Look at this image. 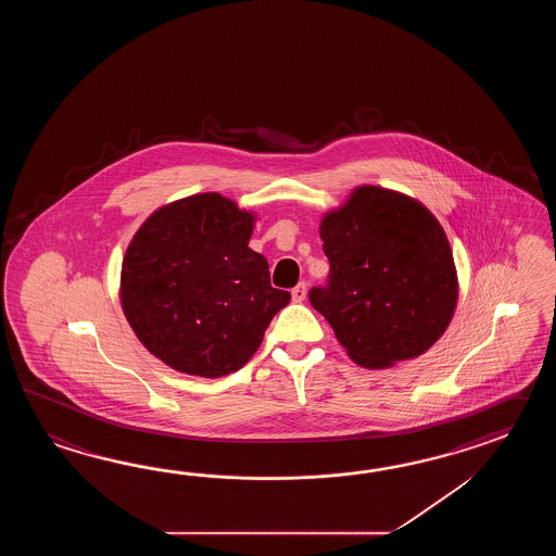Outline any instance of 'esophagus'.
I'll use <instances>...</instances> for the list:
<instances>
[{
	"mask_svg": "<svg viewBox=\"0 0 556 556\" xmlns=\"http://www.w3.org/2000/svg\"><path fill=\"white\" fill-rule=\"evenodd\" d=\"M306 294V283L300 282L295 286L294 290H292V300H294V302H304Z\"/></svg>",
	"mask_w": 556,
	"mask_h": 556,
	"instance_id": "34e87169",
	"label": "esophagus"
}]
</instances>
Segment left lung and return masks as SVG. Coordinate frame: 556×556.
<instances>
[{
  "label": "left lung",
  "instance_id": "1",
  "mask_svg": "<svg viewBox=\"0 0 556 556\" xmlns=\"http://www.w3.org/2000/svg\"><path fill=\"white\" fill-rule=\"evenodd\" d=\"M330 262L309 304L330 321L350 357L369 369L427 352L457 304L450 240L421 202L359 187L319 226Z\"/></svg>",
  "mask_w": 556,
  "mask_h": 556
}]
</instances>
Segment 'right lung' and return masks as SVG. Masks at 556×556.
Here are the masks:
<instances>
[{
	"label": "right lung",
	"instance_id": "right-lung-1",
	"mask_svg": "<svg viewBox=\"0 0 556 556\" xmlns=\"http://www.w3.org/2000/svg\"><path fill=\"white\" fill-rule=\"evenodd\" d=\"M252 214L216 192L166 204L130 240L121 304L142 345L166 366L220 378L249 362L290 292L273 288L249 249Z\"/></svg>",
	"mask_w": 556,
	"mask_h": 556
}]
</instances>
